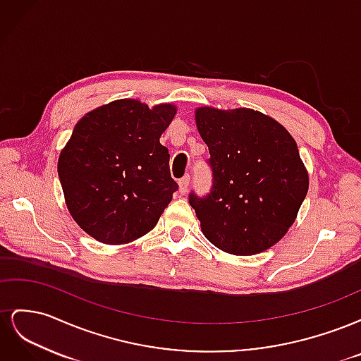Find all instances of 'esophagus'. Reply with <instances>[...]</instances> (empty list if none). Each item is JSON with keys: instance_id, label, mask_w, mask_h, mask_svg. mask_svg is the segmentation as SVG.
<instances>
[{"instance_id": "1", "label": "esophagus", "mask_w": 361, "mask_h": 361, "mask_svg": "<svg viewBox=\"0 0 361 361\" xmlns=\"http://www.w3.org/2000/svg\"><path fill=\"white\" fill-rule=\"evenodd\" d=\"M188 187H190V174H187V176H183L182 179H179V192L185 194L188 191Z\"/></svg>"}]
</instances>
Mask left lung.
<instances>
[{"label": "left lung", "mask_w": 361, "mask_h": 361, "mask_svg": "<svg viewBox=\"0 0 361 361\" xmlns=\"http://www.w3.org/2000/svg\"><path fill=\"white\" fill-rule=\"evenodd\" d=\"M209 147L212 188L190 194L202 232L216 248L251 256L279 243L309 190L298 146L285 126L250 108L195 110Z\"/></svg>", "instance_id": "8db88e82"}]
</instances>
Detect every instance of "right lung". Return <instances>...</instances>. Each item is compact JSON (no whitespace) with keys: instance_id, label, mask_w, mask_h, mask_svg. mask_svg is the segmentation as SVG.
Masks as SVG:
<instances>
[{"instance_id":"add662e5","label":"right lung","mask_w":361,"mask_h":361,"mask_svg":"<svg viewBox=\"0 0 361 361\" xmlns=\"http://www.w3.org/2000/svg\"><path fill=\"white\" fill-rule=\"evenodd\" d=\"M176 106L118 99L87 113L59 158L66 206L99 243H133L154 228L178 183L161 134Z\"/></svg>"}]
</instances>
